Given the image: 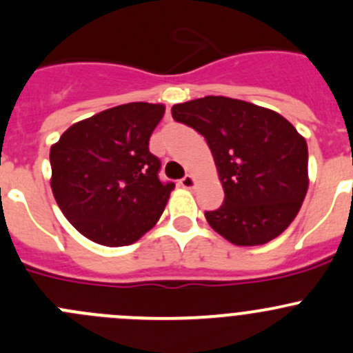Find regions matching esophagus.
<instances>
[{
	"instance_id": "34e87169",
	"label": "esophagus",
	"mask_w": 353,
	"mask_h": 353,
	"mask_svg": "<svg viewBox=\"0 0 353 353\" xmlns=\"http://www.w3.org/2000/svg\"><path fill=\"white\" fill-rule=\"evenodd\" d=\"M194 184H196V181H194V177L190 176V174H188V176H184L183 179H181V186L186 188V190H193Z\"/></svg>"
}]
</instances>
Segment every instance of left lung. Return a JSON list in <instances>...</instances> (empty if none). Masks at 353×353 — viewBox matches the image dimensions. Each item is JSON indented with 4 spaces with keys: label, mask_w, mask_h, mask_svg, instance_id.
<instances>
[{
    "label": "left lung",
    "mask_w": 353,
    "mask_h": 353,
    "mask_svg": "<svg viewBox=\"0 0 353 353\" xmlns=\"http://www.w3.org/2000/svg\"><path fill=\"white\" fill-rule=\"evenodd\" d=\"M172 117L203 134L225 201L210 227L236 245H261L297 216L309 188L307 143L272 109L208 95L172 105Z\"/></svg>",
    "instance_id": "1"
}]
</instances>
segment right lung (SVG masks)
I'll list each match as a JSON object with an SVG mask.
<instances>
[{
	"mask_svg": "<svg viewBox=\"0 0 353 353\" xmlns=\"http://www.w3.org/2000/svg\"><path fill=\"white\" fill-rule=\"evenodd\" d=\"M165 105L130 102L78 121L51 147V190L68 222L94 243H137L159 222L174 183L148 150Z\"/></svg>",
	"mask_w": 353,
	"mask_h": 353,
	"instance_id": "add662e5",
	"label": "right lung"
}]
</instances>
